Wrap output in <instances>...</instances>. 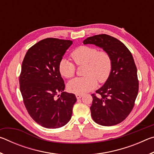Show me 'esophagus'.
<instances>
[{
    "instance_id": "1",
    "label": "esophagus",
    "mask_w": 154,
    "mask_h": 154,
    "mask_svg": "<svg viewBox=\"0 0 154 154\" xmlns=\"http://www.w3.org/2000/svg\"><path fill=\"white\" fill-rule=\"evenodd\" d=\"M83 96V95L82 94H76V98H77V99H79V98H81Z\"/></svg>"
}]
</instances>
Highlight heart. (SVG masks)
<instances>
[{
  "mask_svg": "<svg viewBox=\"0 0 154 154\" xmlns=\"http://www.w3.org/2000/svg\"><path fill=\"white\" fill-rule=\"evenodd\" d=\"M71 56L77 66H83L84 77L75 78L68 83V89L75 94H83L94 89L99 83H105L109 79L112 70V60L109 53L98 51L93 47L79 46L75 49ZM59 72L67 79L75 75V64L66 59H62L58 65Z\"/></svg>",
  "mask_w": 154,
  "mask_h": 154,
  "instance_id": "heart-1",
  "label": "heart"
}]
</instances>
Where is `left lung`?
Returning <instances> with one entry per match:
<instances>
[{"label": "left lung", "mask_w": 154, "mask_h": 154, "mask_svg": "<svg viewBox=\"0 0 154 154\" xmlns=\"http://www.w3.org/2000/svg\"><path fill=\"white\" fill-rule=\"evenodd\" d=\"M83 44H93L109 53L112 70L109 79L92 94L91 116L96 123L111 126L121 123L134 107L139 92L137 69L131 52L117 38L105 34L90 36Z\"/></svg>", "instance_id": "8db88e82"}]
</instances>
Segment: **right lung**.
<instances>
[{
    "mask_svg": "<svg viewBox=\"0 0 154 154\" xmlns=\"http://www.w3.org/2000/svg\"><path fill=\"white\" fill-rule=\"evenodd\" d=\"M72 43L70 40L45 38L28 49L22 62L20 89L24 105L31 118L46 128L66 125L77 101L74 94L64 92V82L58 69Z\"/></svg>",
    "mask_w": 154,
    "mask_h": 154,
    "instance_id": "add662e5",
    "label": "right lung"
}]
</instances>
